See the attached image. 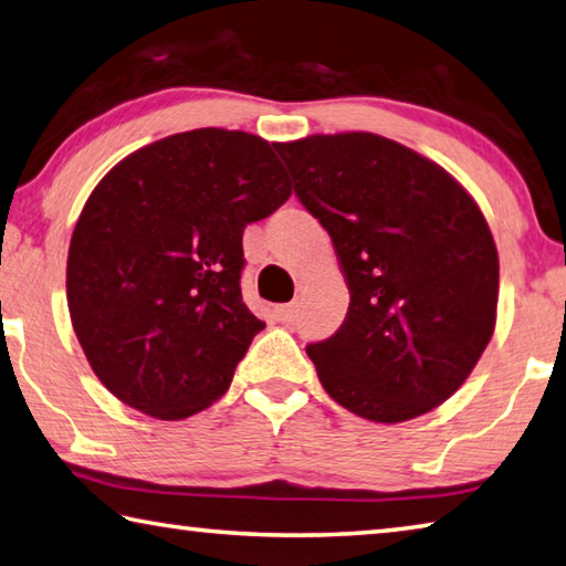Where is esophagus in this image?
<instances>
[{"instance_id": "1", "label": "esophagus", "mask_w": 566, "mask_h": 566, "mask_svg": "<svg viewBox=\"0 0 566 566\" xmlns=\"http://www.w3.org/2000/svg\"><path fill=\"white\" fill-rule=\"evenodd\" d=\"M274 316H276V322H282V324H292L296 316H300V304L296 302H290V304H280V306H274Z\"/></svg>"}]
</instances>
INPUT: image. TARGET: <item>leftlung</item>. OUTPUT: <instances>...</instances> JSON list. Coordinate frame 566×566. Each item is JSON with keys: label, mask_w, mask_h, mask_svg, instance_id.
<instances>
[{"label": "left lung", "mask_w": 566, "mask_h": 566, "mask_svg": "<svg viewBox=\"0 0 566 566\" xmlns=\"http://www.w3.org/2000/svg\"><path fill=\"white\" fill-rule=\"evenodd\" d=\"M348 286L338 332L310 344L318 381L374 423H403L465 384L497 318L500 260L470 192L376 133L276 143Z\"/></svg>", "instance_id": "left-lung-1"}]
</instances>
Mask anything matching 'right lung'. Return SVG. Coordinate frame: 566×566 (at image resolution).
<instances>
[{
  "label": "right lung",
  "instance_id": "obj_1",
  "mask_svg": "<svg viewBox=\"0 0 566 566\" xmlns=\"http://www.w3.org/2000/svg\"><path fill=\"white\" fill-rule=\"evenodd\" d=\"M272 146L244 130L176 133L113 166L81 210L71 324L98 381L140 413L212 406L264 328L240 274L244 228L292 195Z\"/></svg>",
  "mask_w": 566,
  "mask_h": 566
}]
</instances>
